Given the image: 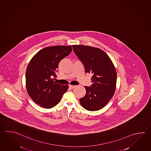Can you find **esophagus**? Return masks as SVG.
Masks as SVG:
<instances>
[{"instance_id":"obj_1","label":"esophagus","mask_w":151,"mask_h":151,"mask_svg":"<svg viewBox=\"0 0 151 151\" xmlns=\"http://www.w3.org/2000/svg\"><path fill=\"white\" fill-rule=\"evenodd\" d=\"M69 87L70 88V89H73L74 88L76 87V86H72V85H69Z\"/></svg>"}]
</instances>
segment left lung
I'll list each match as a JSON object with an SVG mask.
<instances>
[{"label":"left lung","mask_w":151,"mask_h":151,"mask_svg":"<svg viewBox=\"0 0 151 151\" xmlns=\"http://www.w3.org/2000/svg\"><path fill=\"white\" fill-rule=\"evenodd\" d=\"M73 49L82 62L86 73H91L92 85L85 86L86 94L80 99L82 107L89 111L104 108L116 90L117 73L112 62L102 49L84 45H73Z\"/></svg>","instance_id":"8db88e82"}]
</instances>
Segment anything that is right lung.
Instances as JSON below:
<instances>
[{"label": "right lung", "instance_id": "right-lung-1", "mask_svg": "<svg viewBox=\"0 0 151 151\" xmlns=\"http://www.w3.org/2000/svg\"><path fill=\"white\" fill-rule=\"evenodd\" d=\"M71 46L47 47L31 59L26 71V86L32 99L41 107L50 109L61 101L68 86L56 83L52 77L60 62L70 54Z\"/></svg>", "mask_w": 151, "mask_h": 151}]
</instances>
